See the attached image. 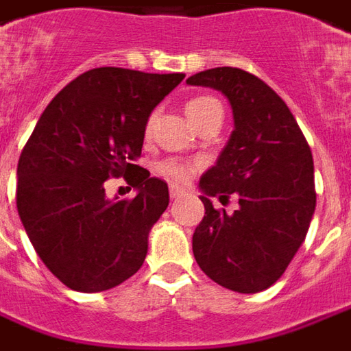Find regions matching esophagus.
<instances>
[{
  "mask_svg": "<svg viewBox=\"0 0 351 351\" xmlns=\"http://www.w3.org/2000/svg\"><path fill=\"white\" fill-rule=\"evenodd\" d=\"M185 195V189L183 187H180V185H170V197L173 200L181 199Z\"/></svg>",
  "mask_w": 351,
  "mask_h": 351,
  "instance_id": "1",
  "label": "esophagus"
}]
</instances>
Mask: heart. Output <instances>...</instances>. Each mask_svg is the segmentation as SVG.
<instances>
[{"mask_svg": "<svg viewBox=\"0 0 351 351\" xmlns=\"http://www.w3.org/2000/svg\"><path fill=\"white\" fill-rule=\"evenodd\" d=\"M212 108H221L214 97H195L191 99L187 106H185V112L189 116V120L195 124L200 116H204L210 112ZM152 125H154V114L149 116L147 124H145V132L151 134ZM156 171L160 173L162 178L171 181H187L191 180V176L195 173V166L185 160H176V158H168V160H162L156 164Z\"/></svg>", "mask_w": 351, "mask_h": 351, "instance_id": "obj_1", "label": "heart"}]
</instances>
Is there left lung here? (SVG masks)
<instances>
[{"label":"left lung","mask_w":351,"mask_h":351,"mask_svg":"<svg viewBox=\"0 0 351 351\" xmlns=\"http://www.w3.org/2000/svg\"><path fill=\"white\" fill-rule=\"evenodd\" d=\"M187 84L221 91L235 120L216 166L200 178L206 212L193 235L195 260L229 291H265L298 252L315 212L311 149L285 101L250 72L219 66ZM210 196L222 204L235 196L239 206L227 215Z\"/></svg>","instance_id":"obj_1"}]
</instances>
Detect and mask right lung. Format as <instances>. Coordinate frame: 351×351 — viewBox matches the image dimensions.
Segmentation results:
<instances>
[{"mask_svg": "<svg viewBox=\"0 0 351 351\" xmlns=\"http://www.w3.org/2000/svg\"><path fill=\"white\" fill-rule=\"evenodd\" d=\"M183 78L88 70L55 95L24 145L16 210L42 262L72 291H108L143 265L170 195L166 181L132 162L154 106ZM134 169L136 199H106L104 181Z\"/></svg>", "mask_w": 351, "mask_h": 351, "instance_id": "1", "label": "right lung"}]
</instances>
